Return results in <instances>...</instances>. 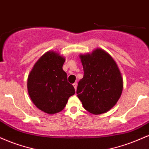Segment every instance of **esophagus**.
<instances>
[{
  "instance_id": "esophagus-1",
  "label": "esophagus",
  "mask_w": 149,
  "mask_h": 149,
  "mask_svg": "<svg viewBox=\"0 0 149 149\" xmlns=\"http://www.w3.org/2000/svg\"><path fill=\"white\" fill-rule=\"evenodd\" d=\"M73 87H74L75 90H76L77 85H78V83H73Z\"/></svg>"
}]
</instances>
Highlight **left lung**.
Returning a JSON list of instances; mask_svg holds the SVG:
<instances>
[{
	"label": "left lung",
	"mask_w": 149,
	"mask_h": 149,
	"mask_svg": "<svg viewBox=\"0 0 149 149\" xmlns=\"http://www.w3.org/2000/svg\"><path fill=\"white\" fill-rule=\"evenodd\" d=\"M84 76L76 93L85 110L98 115L109 111L122 94L123 81L116 61L109 53L97 48L80 54Z\"/></svg>",
	"instance_id": "1"
}]
</instances>
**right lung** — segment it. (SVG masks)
Wrapping results in <instances>:
<instances>
[{
  "mask_svg": "<svg viewBox=\"0 0 149 149\" xmlns=\"http://www.w3.org/2000/svg\"><path fill=\"white\" fill-rule=\"evenodd\" d=\"M64 61L65 58L59 53L48 51L36 61L29 75L27 88L31 100L47 114L62 111L76 92L62 69Z\"/></svg>",
  "mask_w": 149,
  "mask_h": 149,
  "instance_id": "add662e5",
  "label": "right lung"
}]
</instances>
